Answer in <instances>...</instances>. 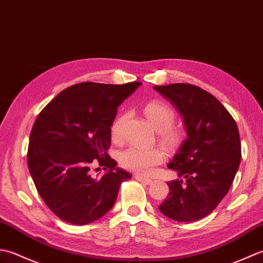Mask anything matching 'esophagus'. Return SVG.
Returning <instances> with one entry per match:
<instances>
[{
    "mask_svg": "<svg viewBox=\"0 0 263 263\" xmlns=\"http://www.w3.org/2000/svg\"><path fill=\"white\" fill-rule=\"evenodd\" d=\"M135 179H136V180H139V181H142V183H145V184H151V183H152V179L146 178V177H144V176L139 175V174H136V175H135Z\"/></svg>",
    "mask_w": 263,
    "mask_h": 263,
    "instance_id": "34e87169",
    "label": "esophagus"
}]
</instances>
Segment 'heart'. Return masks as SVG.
<instances>
[{
  "label": "heart",
  "mask_w": 263,
  "mask_h": 263,
  "mask_svg": "<svg viewBox=\"0 0 263 263\" xmlns=\"http://www.w3.org/2000/svg\"><path fill=\"white\" fill-rule=\"evenodd\" d=\"M144 115L151 125L159 132V141L164 147L174 149L178 147L183 141V133L175 126V111L162 101H152L144 106ZM126 114L118 115L111 124V136L114 141L121 138L122 126ZM163 152L160 148H143L132 146L120 154L122 167L141 174H149L155 165L162 162Z\"/></svg>",
  "instance_id": "1"
}]
</instances>
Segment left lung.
Returning <instances> with one entry per match:
<instances>
[{"label": "left lung", "instance_id": "8db88e82", "mask_svg": "<svg viewBox=\"0 0 263 263\" xmlns=\"http://www.w3.org/2000/svg\"><path fill=\"white\" fill-rule=\"evenodd\" d=\"M154 89L179 111L187 138L169 162L183 179L169 181L159 210L176 221L204 218L227 194L240 162L239 133L232 115L214 96L195 85L176 83Z\"/></svg>", "mask_w": 263, "mask_h": 263}]
</instances>
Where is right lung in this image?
Here are the masks:
<instances>
[{
  "mask_svg": "<svg viewBox=\"0 0 263 263\" xmlns=\"http://www.w3.org/2000/svg\"><path fill=\"white\" fill-rule=\"evenodd\" d=\"M139 85L76 84L37 116L27 162L37 192L61 220L80 226L98 220L114 206L122 181L132 178L106 151L118 106ZM96 161L107 170L98 180L89 173Z\"/></svg>",
  "mask_w": 263,
  "mask_h": 263,
  "instance_id": "add662e5",
  "label": "right lung"
}]
</instances>
